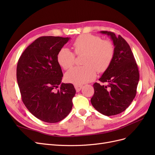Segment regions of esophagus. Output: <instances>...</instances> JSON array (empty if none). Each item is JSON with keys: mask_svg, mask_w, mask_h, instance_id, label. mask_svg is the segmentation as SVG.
Segmentation results:
<instances>
[{"mask_svg": "<svg viewBox=\"0 0 155 155\" xmlns=\"http://www.w3.org/2000/svg\"><path fill=\"white\" fill-rule=\"evenodd\" d=\"M74 87H75V88H76V92H79L83 88V85H75Z\"/></svg>", "mask_w": 155, "mask_h": 155, "instance_id": "obj_1", "label": "esophagus"}]
</instances>
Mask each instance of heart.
<instances>
[{
    "label": "heart",
    "instance_id": "1",
    "mask_svg": "<svg viewBox=\"0 0 155 155\" xmlns=\"http://www.w3.org/2000/svg\"><path fill=\"white\" fill-rule=\"evenodd\" d=\"M76 55L85 54L83 66L75 67L65 74V79L70 83L83 84L91 81L98 72H104L109 68L114 55V45L110 41L102 40L100 37L85 34L79 35L73 43ZM68 48H61L57 55V61L63 69H68L75 63L76 55Z\"/></svg>",
    "mask_w": 155,
    "mask_h": 155
}]
</instances>
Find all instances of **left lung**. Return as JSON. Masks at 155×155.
Returning a JSON list of instances; mask_svg holds the SVG:
<instances>
[{"mask_svg": "<svg viewBox=\"0 0 155 155\" xmlns=\"http://www.w3.org/2000/svg\"><path fill=\"white\" fill-rule=\"evenodd\" d=\"M110 37L114 46L112 62L99 80L107 85L94 84V94L91 104L102 114L113 116L124 112L132 103L137 94L139 71L129 44L121 35L114 33L101 31Z\"/></svg>", "mask_w": 155, "mask_h": 155, "instance_id": "1", "label": "left lung"}]
</instances>
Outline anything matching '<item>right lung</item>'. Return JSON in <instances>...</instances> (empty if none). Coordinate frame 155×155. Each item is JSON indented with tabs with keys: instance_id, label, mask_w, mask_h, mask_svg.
<instances>
[{
	"instance_id": "1",
	"label": "right lung",
	"mask_w": 155,
	"mask_h": 155,
	"mask_svg": "<svg viewBox=\"0 0 155 155\" xmlns=\"http://www.w3.org/2000/svg\"><path fill=\"white\" fill-rule=\"evenodd\" d=\"M69 39L39 37L18 61L17 79L22 100L33 115L45 122H59L72 110L76 89L72 83H61L63 75L57 61L59 50Z\"/></svg>"
}]
</instances>
